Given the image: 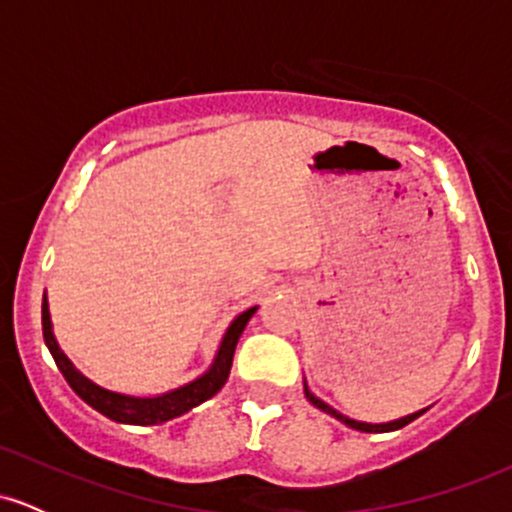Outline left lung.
Returning a JSON list of instances; mask_svg holds the SVG:
<instances>
[{
  "instance_id": "obj_1",
  "label": "left lung",
  "mask_w": 512,
  "mask_h": 512,
  "mask_svg": "<svg viewBox=\"0 0 512 512\" xmlns=\"http://www.w3.org/2000/svg\"><path fill=\"white\" fill-rule=\"evenodd\" d=\"M303 392H305V397H308V402L313 404L315 409L325 411V414H330V416H334V419H337V421H342L344 426L354 428V431H361V433H390V431H397V428H404L407 424H411V421H414V419H419V416L424 414V411L428 409V407H426V409H419V411H414V414L402 416V419L385 421V424H368V421H356V419H349V416L342 414V411H337L334 407H330V404H327V402H322L320 397H315L313 392H310L308 383H305V378H303Z\"/></svg>"
}]
</instances>
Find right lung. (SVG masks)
Segmentation results:
<instances>
[{
  "mask_svg": "<svg viewBox=\"0 0 512 512\" xmlns=\"http://www.w3.org/2000/svg\"><path fill=\"white\" fill-rule=\"evenodd\" d=\"M257 313V305L243 310L231 320V325L223 332L219 349H216L214 361L204 370L202 375H197L190 383L173 387V390L161 392V395H127V392L108 390V387L93 383L88 375L81 373L74 366L72 358L62 351V346L57 344L55 332H52V320H50V303L48 293H43V337L45 346L50 349L52 358H55L57 368L64 375L69 387L79 395L88 407L101 411L103 416L117 421V424H129V426H156L166 424L170 419H178V416L187 414L190 409L199 407L202 402H207L226 385L228 375H231L233 366V354H236V344L243 334L245 325L250 322V317Z\"/></svg>",
  "mask_w": 512,
  "mask_h": 512,
  "instance_id": "1",
  "label": "right lung"
}]
</instances>
